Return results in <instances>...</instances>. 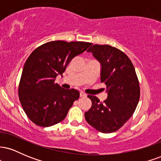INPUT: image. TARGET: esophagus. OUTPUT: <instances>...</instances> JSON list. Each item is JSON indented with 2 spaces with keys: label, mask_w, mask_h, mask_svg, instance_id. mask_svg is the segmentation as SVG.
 I'll return each mask as SVG.
<instances>
[{
  "label": "esophagus",
  "mask_w": 161,
  "mask_h": 161,
  "mask_svg": "<svg viewBox=\"0 0 161 161\" xmlns=\"http://www.w3.org/2000/svg\"><path fill=\"white\" fill-rule=\"evenodd\" d=\"M86 96H87L86 94H85L84 92H80V97H86Z\"/></svg>",
  "instance_id": "esophagus-1"
}]
</instances>
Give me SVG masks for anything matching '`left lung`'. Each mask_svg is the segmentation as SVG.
<instances>
[{"label": "left lung", "mask_w": 161, "mask_h": 161, "mask_svg": "<svg viewBox=\"0 0 161 161\" xmlns=\"http://www.w3.org/2000/svg\"><path fill=\"white\" fill-rule=\"evenodd\" d=\"M87 51L101 64V82L106 85L108 97L101 103L95 96L88 95L92 105L85 117L99 132H116L132 116L139 101L134 66L125 53L110 45H94Z\"/></svg>", "instance_id": "left-lung-1"}]
</instances>
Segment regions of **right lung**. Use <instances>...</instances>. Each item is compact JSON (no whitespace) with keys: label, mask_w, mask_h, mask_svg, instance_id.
<instances>
[{"label":"right lung","mask_w":161,"mask_h":161,"mask_svg":"<svg viewBox=\"0 0 161 161\" xmlns=\"http://www.w3.org/2000/svg\"><path fill=\"white\" fill-rule=\"evenodd\" d=\"M92 43L53 41L32 51L24 64L19 85V97L31 121L48 127L64 120L73 102L79 97L74 88L64 89L55 79L65 71L75 57Z\"/></svg>","instance_id":"obj_1"}]
</instances>
